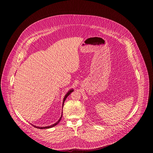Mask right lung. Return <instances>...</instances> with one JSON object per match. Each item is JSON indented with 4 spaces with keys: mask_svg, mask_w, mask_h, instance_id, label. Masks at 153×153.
<instances>
[{
    "mask_svg": "<svg viewBox=\"0 0 153 153\" xmlns=\"http://www.w3.org/2000/svg\"><path fill=\"white\" fill-rule=\"evenodd\" d=\"M73 91H74V89H70L69 91H68V92L66 94V95H65L64 98L63 102H62V108H63V106H64V102H65V101L66 98H67V97H68V96L71 94V92H73ZM62 115H61V116L60 118L59 119V120H58L56 123H55V124H52V125H51V126H47V127H37V126H34V125H32V126H34L35 127L37 128H39V129H47V128H52V127H55V126H56V125L59 123V121H61V118H62Z\"/></svg>",
    "mask_w": 153,
    "mask_h": 153,
    "instance_id": "obj_1",
    "label": "right lung"
}]
</instances>
